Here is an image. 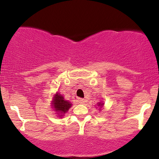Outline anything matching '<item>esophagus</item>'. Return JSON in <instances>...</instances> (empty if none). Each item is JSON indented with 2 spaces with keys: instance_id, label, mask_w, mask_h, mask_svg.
<instances>
[{
  "instance_id": "34e87169",
  "label": "esophagus",
  "mask_w": 159,
  "mask_h": 159,
  "mask_svg": "<svg viewBox=\"0 0 159 159\" xmlns=\"http://www.w3.org/2000/svg\"><path fill=\"white\" fill-rule=\"evenodd\" d=\"M78 101H79V103L81 104H84L86 103V100L84 99V98H79Z\"/></svg>"
}]
</instances>
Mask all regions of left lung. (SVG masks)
Wrapping results in <instances>:
<instances>
[{
    "instance_id": "obj_1",
    "label": "left lung",
    "mask_w": 159,
    "mask_h": 159,
    "mask_svg": "<svg viewBox=\"0 0 159 159\" xmlns=\"http://www.w3.org/2000/svg\"><path fill=\"white\" fill-rule=\"evenodd\" d=\"M103 104H104V103H102L101 102H100V103H98V106H100V107H102V106H103Z\"/></svg>"
}]
</instances>
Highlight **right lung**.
<instances>
[{"mask_svg": "<svg viewBox=\"0 0 159 159\" xmlns=\"http://www.w3.org/2000/svg\"><path fill=\"white\" fill-rule=\"evenodd\" d=\"M52 105L57 114H59V116H61L68 111L72 106V103L67 100H65L61 94L56 93L53 97Z\"/></svg>", "mask_w": 159, "mask_h": 159, "instance_id": "1", "label": "right lung"}]
</instances>
